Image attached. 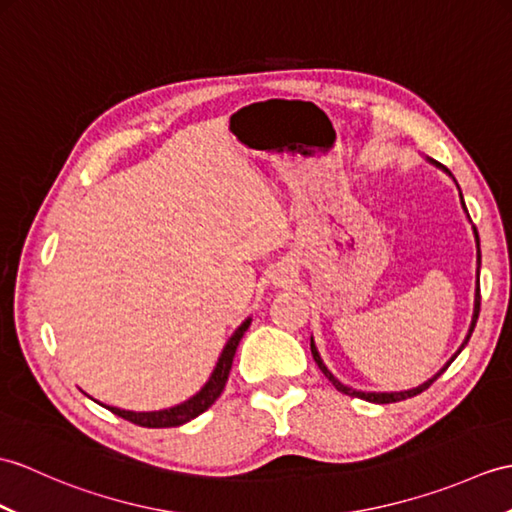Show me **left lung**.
<instances>
[{"label": "left lung", "instance_id": "left-lung-1", "mask_svg": "<svg viewBox=\"0 0 512 512\" xmlns=\"http://www.w3.org/2000/svg\"><path fill=\"white\" fill-rule=\"evenodd\" d=\"M434 163H436V161H434ZM436 165H441V163H436ZM441 168L451 176V172L445 168V165H441ZM460 202H462V207H465V200H462V194H460ZM465 211H467V207H465ZM473 235H475V246H478V283H475V307H473V318H471L469 334H467L465 342H462V347L458 349V353H460L462 349H465V344L469 342V338H471V334H473V329H475V323H478V314H480V237H478V229H475V227H473ZM458 353H456V355H458ZM312 355H314V362L318 364L320 371H323V375L329 379V382L336 386V390L344 392V395H349V397H360V399H364V401H371V403H397V401H403V399H410V397H417V395H421V392L430 388V386L436 382V379L441 377V375L447 371V366L456 360V355H454V358H451V360L445 364V368H443L441 373H436V375L430 379V382L421 384L419 388L403 390V392H362V390H353V388H349V386L340 384L338 379L327 371V366L323 364V360H320V355H318V351H316V347H314V340H312Z\"/></svg>", "mask_w": 512, "mask_h": 512}]
</instances>
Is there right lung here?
Listing matches in <instances>:
<instances>
[{
	"label": "right lung",
	"mask_w": 512,
	"mask_h": 512,
	"mask_svg": "<svg viewBox=\"0 0 512 512\" xmlns=\"http://www.w3.org/2000/svg\"><path fill=\"white\" fill-rule=\"evenodd\" d=\"M248 325H251V318L244 320V323L237 327V331L227 342V347L222 349V355H220L216 368H213L209 382L202 386V390L196 392L192 399L181 403V406H174L170 410H159V412H130V410H120V408H111V406H106V408H109L113 414H117V417H122V419L135 423V425H141V427H178V425L196 419L198 414L209 410L213 403H216V399L222 395L224 384H227L229 373H231V364L235 358L237 344H240Z\"/></svg>",
	"instance_id": "1"
}]
</instances>
